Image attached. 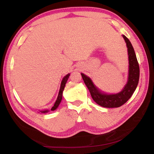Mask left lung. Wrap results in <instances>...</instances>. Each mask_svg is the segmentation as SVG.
<instances>
[{
	"mask_svg": "<svg viewBox=\"0 0 154 154\" xmlns=\"http://www.w3.org/2000/svg\"><path fill=\"white\" fill-rule=\"evenodd\" d=\"M123 37L126 43L128 54L129 75L126 85L122 92L115 94H103L96 88L89 77L82 73L83 82L89 90L93 100L98 105L103 107L115 108L123 105L133 94L139 83L140 70L136 54L128 38L125 35H123Z\"/></svg>",
	"mask_w": 154,
	"mask_h": 154,
	"instance_id": "1",
	"label": "left lung"
}]
</instances>
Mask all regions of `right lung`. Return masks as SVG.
Returning <instances> with one entry per match:
<instances>
[{
  "label": "right lung",
  "instance_id": "right-lung-1",
  "mask_svg": "<svg viewBox=\"0 0 154 154\" xmlns=\"http://www.w3.org/2000/svg\"><path fill=\"white\" fill-rule=\"evenodd\" d=\"M70 76V74H68L66 75V76H65L63 79H62V82H61V85H60V91H59V94H58V98H57V100L56 101L55 104H54V105L52 106V108L51 109V111H54L55 109H56L58 108V106H59L61 100H62V92H63V90L64 89V87H65V85H66V83L67 82L68 79H69V77ZM48 111L46 110V111H41V113H46V112H48Z\"/></svg>",
  "mask_w": 154,
  "mask_h": 154
}]
</instances>
